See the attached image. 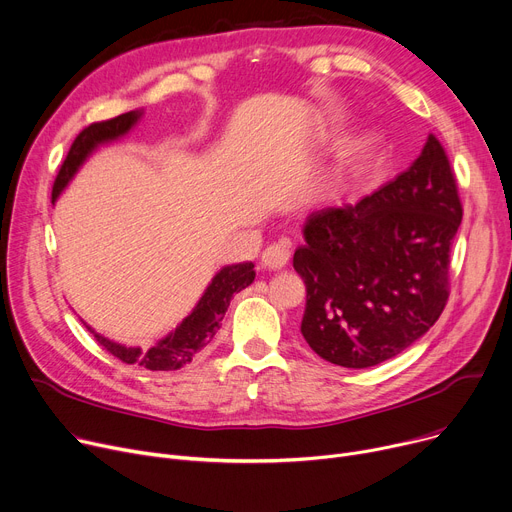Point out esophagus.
I'll return each mask as SVG.
<instances>
[{"label":"esophagus","instance_id":"esophagus-1","mask_svg":"<svg viewBox=\"0 0 512 512\" xmlns=\"http://www.w3.org/2000/svg\"><path fill=\"white\" fill-rule=\"evenodd\" d=\"M289 258H291V248L287 242L272 244L262 252V266L270 270H279L289 264Z\"/></svg>","mask_w":512,"mask_h":512}]
</instances>
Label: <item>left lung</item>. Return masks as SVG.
Segmentation results:
<instances>
[{
    "mask_svg": "<svg viewBox=\"0 0 512 512\" xmlns=\"http://www.w3.org/2000/svg\"><path fill=\"white\" fill-rule=\"evenodd\" d=\"M463 209L449 157L428 135L414 164L357 205L313 211L293 266L307 289L301 334L328 363L367 369L439 320Z\"/></svg>",
    "mask_w": 512,
    "mask_h": 512,
    "instance_id": "1",
    "label": "left lung"
}]
</instances>
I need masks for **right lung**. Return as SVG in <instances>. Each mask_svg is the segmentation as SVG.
Returning a JSON list of instances; mask_svg holds the SVG:
<instances>
[{
    "label": "right lung",
    "mask_w": 512,
    "mask_h": 512,
    "mask_svg": "<svg viewBox=\"0 0 512 512\" xmlns=\"http://www.w3.org/2000/svg\"><path fill=\"white\" fill-rule=\"evenodd\" d=\"M141 116V110H131L116 116V119L94 123L77 135L57 174L53 186V203L59 199V194L75 176V172L80 170V166L100 145L125 137L137 125ZM254 277L256 272L252 262L223 266L205 289L199 303H196L194 309L180 322V326H176V330H172L168 336H164L160 342H155L147 350L139 346H125L119 342H112L106 336L94 332L86 322L84 326L94 334L98 344H102L110 355L121 359L127 365H139L149 371H176L188 365L213 340V336L221 328V320L229 307L231 297L252 285Z\"/></svg>",
    "instance_id": "add662e5"
}]
</instances>
